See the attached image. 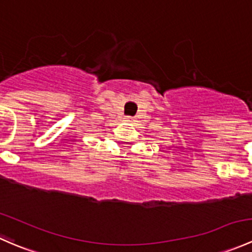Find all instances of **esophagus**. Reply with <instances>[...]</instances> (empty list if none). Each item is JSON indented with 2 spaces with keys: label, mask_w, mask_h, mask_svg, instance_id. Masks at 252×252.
Segmentation results:
<instances>
[{
  "label": "esophagus",
  "mask_w": 252,
  "mask_h": 252,
  "mask_svg": "<svg viewBox=\"0 0 252 252\" xmlns=\"http://www.w3.org/2000/svg\"><path fill=\"white\" fill-rule=\"evenodd\" d=\"M126 122H131V121H133V118H131V117H128V118H126Z\"/></svg>",
  "instance_id": "1"
}]
</instances>
